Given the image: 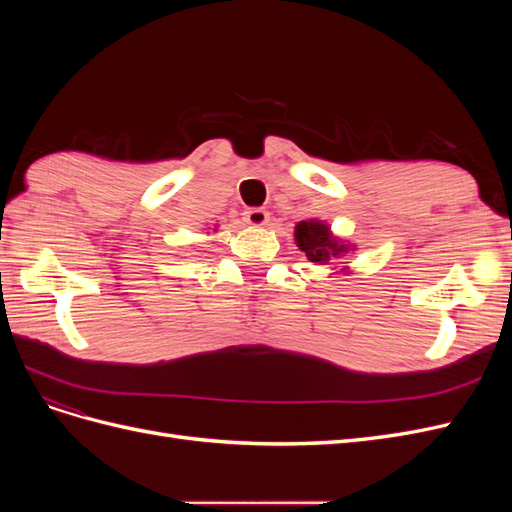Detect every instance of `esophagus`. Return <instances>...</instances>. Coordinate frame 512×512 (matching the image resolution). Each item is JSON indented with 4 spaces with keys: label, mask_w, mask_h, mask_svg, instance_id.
<instances>
[{
    "label": "esophagus",
    "mask_w": 512,
    "mask_h": 512,
    "mask_svg": "<svg viewBox=\"0 0 512 512\" xmlns=\"http://www.w3.org/2000/svg\"><path fill=\"white\" fill-rule=\"evenodd\" d=\"M243 222L252 224V226H265L269 222V211L260 209V207H252L243 211Z\"/></svg>",
    "instance_id": "esophagus-1"
}]
</instances>
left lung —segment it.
Here are the masks:
<instances>
[{
  "label": "left lung",
  "mask_w": 512,
  "mask_h": 512,
  "mask_svg": "<svg viewBox=\"0 0 512 512\" xmlns=\"http://www.w3.org/2000/svg\"><path fill=\"white\" fill-rule=\"evenodd\" d=\"M294 237H297L301 252H305L312 262H320V265L346 252V247L331 239L329 228L320 222H301L294 230Z\"/></svg>",
  "instance_id": "left-lung-1"
}]
</instances>
